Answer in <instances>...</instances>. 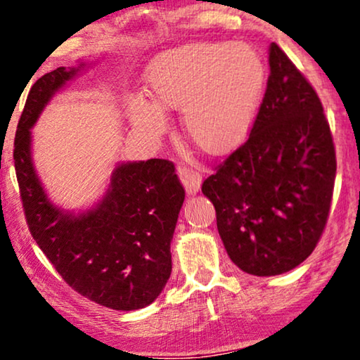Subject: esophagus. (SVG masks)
Masks as SVG:
<instances>
[{"mask_svg":"<svg viewBox=\"0 0 360 360\" xmlns=\"http://www.w3.org/2000/svg\"><path fill=\"white\" fill-rule=\"evenodd\" d=\"M177 176H179L181 183H183L186 193L189 195L199 193L200 186H202V176H200V172L189 169V167L186 166H181L179 169H177Z\"/></svg>","mask_w":360,"mask_h":360,"instance_id":"esophagus-1","label":"esophagus"}]
</instances>
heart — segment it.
I'll return each instance as SVG.
<instances>
[{
	"label": "heart",
	"mask_w": 360,
	"mask_h": 360,
	"mask_svg": "<svg viewBox=\"0 0 360 360\" xmlns=\"http://www.w3.org/2000/svg\"><path fill=\"white\" fill-rule=\"evenodd\" d=\"M266 84L262 56L245 42H194L156 56L146 69L151 98L130 103L131 120L151 133L166 128L162 108H183L184 130L205 153L240 145L255 123Z\"/></svg>",
	"instance_id": "b5f03b06"
}]
</instances>
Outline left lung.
I'll return each mask as SVG.
<instances>
[{"mask_svg": "<svg viewBox=\"0 0 360 360\" xmlns=\"http://www.w3.org/2000/svg\"><path fill=\"white\" fill-rule=\"evenodd\" d=\"M268 64L250 136L202 184L230 260L255 276L281 275L313 253L336 177L318 94L275 42Z\"/></svg>", "mask_w": 360, "mask_h": 360, "instance_id": "8db88e82", "label": "left lung"}]
</instances>
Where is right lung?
<instances>
[{"mask_svg": "<svg viewBox=\"0 0 360 360\" xmlns=\"http://www.w3.org/2000/svg\"><path fill=\"white\" fill-rule=\"evenodd\" d=\"M85 65L59 67L31 87L14 138L19 193L32 238L67 285L110 309H141L171 275V240L184 202L174 165L118 162L102 199L74 212L52 202L32 161L31 128Z\"/></svg>", "mask_w": 360, "mask_h": 360, "instance_id": "add662e5", "label": "right lung"}]
</instances>
